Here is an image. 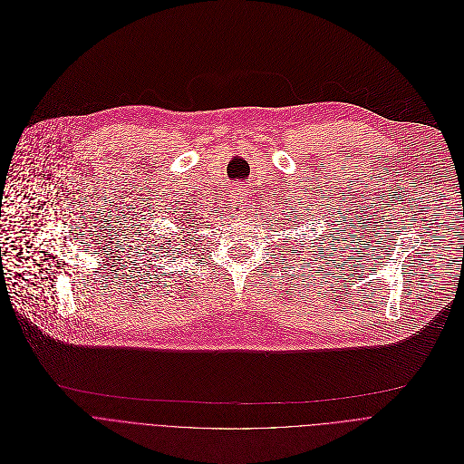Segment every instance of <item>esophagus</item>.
<instances>
[{
	"instance_id": "esophagus-1",
	"label": "esophagus",
	"mask_w": 464,
	"mask_h": 464,
	"mask_svg": "<svg viewBox=\"0 0 464 464\" xmlns=\"http://www.w3.org/2000/svg\"><path fill=\"white\" fill-rule=\"evenodd\" d=\"M234 210H236L237 216H243V214H245V207H241L239 203H237V208H234Z\"/></svg>"
}]
</instances>
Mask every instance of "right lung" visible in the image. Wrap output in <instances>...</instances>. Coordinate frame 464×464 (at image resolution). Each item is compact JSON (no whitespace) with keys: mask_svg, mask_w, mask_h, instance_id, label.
I'll return each instance as SVG.
<instances>
[{"mask_svg":"<svg viewBox=\"0 0 464 464\" xmlns=\"http://www.w3.org/2000/svg\"><path fill=\"white\" fill-rule=\"evenodd\" d=\"M192 219H194V216H192V214H188V218H187V219H180V221H182L184 225H187V221H192ZM188 227H192V223H190ZM179 245H187V243H184V239H180V243H179Z\"/></svg>","mask_w":464,"mask_h":464,"instance_id":"obj_1","label":"right lung"}]
</instances>
